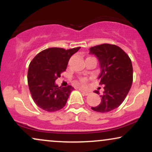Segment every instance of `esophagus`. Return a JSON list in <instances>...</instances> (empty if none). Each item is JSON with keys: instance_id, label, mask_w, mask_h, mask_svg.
<instances>
[{"instance_id": "obj_1", "label": "esophagus", "mask_w": 152, "mask_h": 152, "mask_svg": "<svg viewBox=\"0 0 152 152\" xmlns=\"http://www.w3.org/2000/svg\"><path fill=\"white\" fill-rule=\"evenodd\" d=\"M81 91L82 92V94L85 96H88V94H90L89 91H85V90H81Z\"/></svg>"}]
</instances>
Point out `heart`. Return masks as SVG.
Returning <instances> with one entry per match:
<instances>
[{
	"instance_id": "1",
	"label": "heart",
	"mask_w": 152,
	"mask_h": 152,
	"mask_svg": "<svg viewBox=\"0 0 152 152\" xmlns=\"http://www.w3.org/2000/svg\"><path fill=\"white\" fill-rule=\"evenodd\" d=\"M81 83H86V79L85 78H81Z\"/></svg>"
}]
</instances>
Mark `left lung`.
Instances as JSON below:
<instances>
[{"label":"left lung","mask_w":152,"mask_h":152,"mask_svg":"<svg viewBox=\"0 0 152 152\" xmlns=\"http://www.w3.org/2000/svg\"><path fill=\"white\" fill-rule=\"evenodd\" d=\"M89 53L99 60L101 71L98 76L104 91L102 102L92 110L106 113L118 107L124 101L133 81V68L129 56L116 45H99L89 48ZM99 94V91H94Z\"/></svg>","instance_id":"8db88e82"}]
</instances>
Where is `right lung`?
Returning <instances> with one entry per match:
<instances>
[{
    "instance_id": "1",
    "label": "right lung",
    "mask_w": 152,
    "mask_h": 152,
    "mask_svg": "<svg viewBox=\"0 0 152 152\" xmlns=\"http://www.w3.org/2000/svg\"><path fill=\"white\" fill-rule=\"evenodd\" d=\"M80 48H47L37 54L31 62L28 83L34 102L41 109L53 112L65 106L74 88L59 87L55 81L66 70L71 56Z\"/></svg>"
}]
</instances>
